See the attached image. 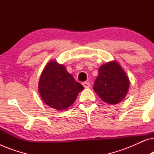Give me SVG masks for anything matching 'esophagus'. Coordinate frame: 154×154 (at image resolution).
Returning <instances> with one entry per match:
<instances>
[{
  "mask_svg": "<svg viewBox=\"0 0 154 154\" xmlns=\"http://www.w3.org/2000/svg\"><path fill=\"white\" fill-rule=\"evenodd\" d=\"M82 85H83V87L85 88H88L90 87V83L89 82H83V83H82Z\"/></svg>",
  "mask_w": 154,
  "mask_h": 154,
  "instance_id": "obj_1",
  "label": "esophagus"
}]
</instances>
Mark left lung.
Returning <instances> with one entry per match:
<instances>
[{
    "instance_id": "obj_1",
    "label": "left lung",
    "mask_w": 154,
    "mask_h": 154,
    "mask_svg": "<svg viewBox=\"0 0 154 154\" xmlns=\"http://www.w3.org/2000/svg\"><path fill=\"white\" fill-rule=\"evenodd\" d=\"M130 86L129 79L116 62L100 66L93 89L98 96L110 104H116L125 97Z\"/></svg>"
}]
</instances>
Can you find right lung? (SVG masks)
<instances>
[{"instance_id":"obj_1","label":"right lung","mask_w":154,"mask_h":154,"mask_svg":"<svg viewBox=\"0 0 154 154\" xmlns=\"http://www.w3.org/2000/svg\"><path fill=\"white\" fill-rule=\"evenodd\" d=\"M83 89V86L67 72L64 65L55 61L46 65L38 83L42 100L51 108L57 110L68 109Z\"/></svg>"}]
</instances>
